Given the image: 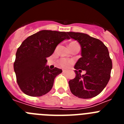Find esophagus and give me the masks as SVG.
I'll return each instance as SVG.
<instances>
[{
  "label": "esophagus",
  "mask_w": 124,
  "mask_h": 124,
  "mask_svg": "<svg viewBox=\"0 0 124 124\" xmlns=\"http://www.w3.org/2000/svg\"><path fill=\"white\" fill-rule=\"evenodd\" d=\"M63 73H66V70H63Z\"/></svg>",
  "instance_id": "esophagus-1"
}]
</instances>
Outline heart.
I'll return each instance as SVG.
<instances>
[{"label":"heart","instance_id":"b5f03b06","mask_svg":"<svg viewBox=\"0 0 124 124\" xmlns=\"http://www.w3.org/2000/svg\"><path fill=\"white\" fill-rule=\"evenodd\" d=\"M75 44H78V43L76 41H72L69 44V47ZM73 61L71 60H68V59L66 58H60L58 61V64L61 67L63 68H68L73 64Z\"/></svg>","mask_w":124,"mask_h":124}]
</instances>
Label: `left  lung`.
Returning a JSON list of instances; mask_svg holds the SVG:
<instances>
[{
	"label": "left lung",
	"instance_id": "obj_1",
	"mask_svg": "<svg viewBox=\"0 0 124 124\" xmlns=\"http://www.w3.org/2000/svg\"><path fill=\"white\" fill-rule=\"evenodd\" d=\"M81 47V58L76 62L74 68L76 77L69 81L73 94L82 99H90L100 94L109 82L112 68L108 49L101 40L87 34L68 32ZM85 70L81 75L77 70Z\"/></svg>",
	"mask_w": 124,
	"mask_h": 124
}]
</instances>
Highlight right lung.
I'll return each mask as SVG.
<instances>
[{
	"mask_svg": "<svg viewBox=\"0 0 124 124\" xmlns=\"http://www.w3.org/2000/svg\"><path fill=\"white\" fill-rule=\"evenodd\" d=\"M65 39H69L66 32L41 30L26 38L17 49L14 71L18 86L25 94L38 97L51 90L54 78L62 70H50L46 66V58Z\"/></svg>",
	"mask_w": 124,
	"mask_h": 124,
	"instance_id": "obj_1",
	"label": "right lung"
}]
</instances>
